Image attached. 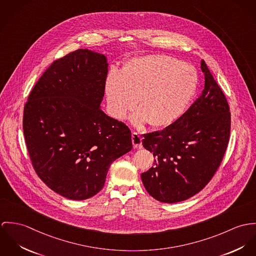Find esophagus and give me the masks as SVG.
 Segmentation results:
<instances>
[{"label": "esophagus", "mask_w": 256, "mask_h": 256, "mask_svg": "<svg viewBox=\"0 0 256 256\" xmlns=\"http://www.w3.org/2000/svg\"><path fill=\"white\" fill-rule=\"evenodd\" d=\"M132 144H134V148H140V147H142V136H140L138 132H132Z\"/></svg>", "instance_id": "34e87169"}]
</instances>
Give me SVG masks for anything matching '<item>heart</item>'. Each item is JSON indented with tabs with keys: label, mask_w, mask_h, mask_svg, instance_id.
Masks as SVG:
<instances>
[{
	"label": "heart",
	"mask_w": 256,
	"mask_h": 256,
	"mask_svg": "<svg viewBox=\"0 0 256 256\" xmlns=\"http://www.w3.org/2000/svg\"><path fill=\"white\" fill-rule=\"evenodd\" d=\"M198 86L196 70L182 60L163 55L128 62L120 76L111 72L106 92L112 113L124 118L138 100V120L165 128L186 111Z\"/></svg>",
	"instance_id": "1"
}]
</instances>
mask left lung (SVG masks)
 I'll list each match as a JSON object with an SVG mask.
<instances>
[{"instance_id":"8db88e82","label":"left lung","mask_w":256,"mask_h":256,"mask_svg":"<svg viewBox=\"0 0 256 256\" xmlns=\"http://www.w3.org/2000/svg\"><path fill=\"white\" fill-rule=\"evenodd\" d=\"M205 86L201 95L176 122L162 130L143 134L142 145L153 153L154 166L142 174L147 192L165 203L198 194L220 167L230 132L225 94L204 60Z\"/></svg>"}]
</instances>
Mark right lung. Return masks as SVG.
Returning a JSON list of instances; mask_svg holds the SVG:
<instances>
[{
  "label": "right lung",
  "instance_id": "right-lung-1",
  "mask_svg": "<svg viewBox=\"0 0 256 256\" xmlns=\"http://www.w3.org/2000/svg\"><path fill=\"white\" fill-rule=\"evenodd\" d=\"M104 55L78 49L55 60L31 90L22 128L33 169L60 196H94L110 165L132 148V132L101 109Z\"/></svg>",
  "mask_w": 256,
  "mask_h": 256
}]
</instances>
